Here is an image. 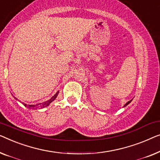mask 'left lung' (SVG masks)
Here are the masks:
<instances>
[{"label": "left lung", "instance_id": "1", "mask_svg": "<svg viewBox=\"0 0 160 160\" xmlns=\"http://www.w3.org/2000/svg\"><path fill=\"white\" fill-rule=\"evenodd\" d=\"M132 99H131V100H130V101H129V102H128L127 103H125V104L124 105V107H126V106H127V105H128V104H129V103H130V102H132Z\"/></svg>", "mask_w": 160, "mask_h": 160}]
</instances>
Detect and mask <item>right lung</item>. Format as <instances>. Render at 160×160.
Returning <instances> with one entry per match:
<instances>
[{"label":"right lung","mask_w":160,"mask_h":160,"mask_svg":"<svg viewBox=\"0 0 160 160\" xmlns=\"http://www.w3.org/2000/svg\"><path fill=\"white\" fill-rule=\"evenodd\" d=\"M58 94V91L57 92V93L55 94L54 96H52V97H51V98H50V99H49V100L46 101V102H45L43 103H38V104H36V105H28V104H26V103H23L24 107H28V108H29V109H37L38 108H39V109H42V108L48 107V106L50 104V103L52 102L53 101H54L56 99V98L57 97ZM14 98H15L16 100H17V98L14 97Z\"/></svg>","instance_id":"1"}]
</instances>
